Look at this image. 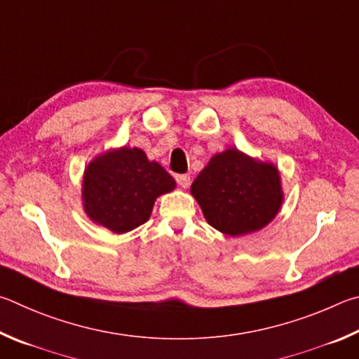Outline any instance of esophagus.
<instances>
[{"instance_id":"1","label":"esophagus","mask_w":359,"mask_h":359,"mask_svg":"<svg viewBox=\"0 0 359 359\" xmlns=\"http://www.w3.org/2000/svg\"><path fill=\"white\" fill-rule=\"evenodd\" d=\"M176 183H178L183 189H186V187H189L191 184V176L189 175H176Z\"/></svg>"}]
</instances>
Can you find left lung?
<instances>
[{
    "label": "left lung",
    "mask_w": 359,
    "mask_h": 359,
    "mask_svg": "<svg viewBox=\"0 0 359 359\" xmlns=\"http://www.w3.org/2000/svg\"><path fill=\"white\" fill-rule=\"evenodd\" d=\"M191 194L211 227L229 236L266 227L284 200L274 163L252 159L236 148L212 156L192 183Z\"/></svg>",
    "instance_id": "1"
}]
</instances>
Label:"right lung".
I'll list each match as a JSON object with an SVG mask.
<instances>
[{
    "label": "right lung",
    "mask_w": 359,
    "mask_h": 359,
    "mask_svg": "<svg viewBox=\"0 0 359 359\" xmlns=\"http://www.w3.org/2000/svg\"><path fill=\"white\" fill-rule=\"evenodd\" d=\"M175 186L172 175L144 151L123 147L88 163L81 197L88 217L119 235L147 222L156 198Z\"/></svg>",
    "instance_id": "right-lung-1"
}]
</instances>
